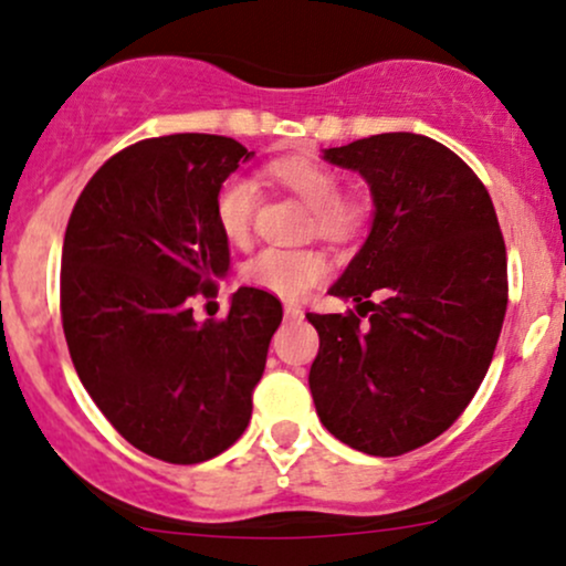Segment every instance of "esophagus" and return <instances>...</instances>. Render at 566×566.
Here are the masks:
<instances>
[{
	"label": "esophagus",
	"mask_w": 566,
	"mask_h": 566,
	"mask_svg": "<svg viewBox=\"0 0 566 566\" xmlns=\"http://www.w3.org/2000/svg\"><path fill=\"white\" fill-rule=\"evenodd\" d=\"M284 319H290V322H297V319H303V311H301V305H295V303H287V305H284Z\"/></svg>",
	"instance_id": "1"
}]
</instances>
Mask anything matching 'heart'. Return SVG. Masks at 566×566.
<instances>
[{"mask_svg":"<svg viewBox=\"0 0 566 566\" xmlns=\"http://www.w3.org/2000/svg\"><path fill=\"white\" fill-rule=\"evenodd\" d=\"M269 175L311 207V229L327 242H348L365 220V207L340 193V180L316 159L290 157L269 165ZM258 186L242 172H233L218 186L212 212L226 242L247 244L255 223ZM327 258L314 247H265L244 263L242 276L250 287L295 301L322 282Z\"/></svg>","mask_w":566,"mask_h":566,"instance_id":"b5f03b06","label":"heart"}]
</instances>
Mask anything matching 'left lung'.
<instances>
[{"mask_svg": "<svg viewBox=\"0 0 566 566\" xmlns=\"http://www.w3.org/2000/svg\"><path fill=\"white\" fill-rule=\"evenodd\" d=\"M324 159L365 175L375 220L329 290L356 311L305 314L319 333L311 396L335 439L396 458L441 437L482 386L509 305L503 231L479 175L426 135H369Z\"/></svg>", "mask_w": 566, "mask_h": 566, "instance_id": "obj_1", "label": "left lung"}]
</instances>
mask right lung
Listing matches in <instances>:
<instances>
[{
    "mask_svg": "<svg viewBox=\"0 0 566 566\" xmlns=\"http://www.w3.org/2000/svg\"><path fill=\"white\" fill-rule=\"evenodd\" d=\"M250 157L226 135L138 140L103 161L66 226L71 361L108 423L165 463H201L242 437L282 324L279 297L255 287L233 292L223 319L197 322L191 308L229 271L212 201Z\"/></svg>",
    "mask_w": 566,
    "mask_h": 566,
    "instance_id": "obj_1",
    "label": "right lung"
}]
</instances>
